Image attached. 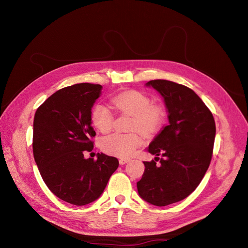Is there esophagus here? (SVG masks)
Masks as SVG:
<instances>
[{"mask_svg":"<svg viewBox=\"0 0 248 248\" xmlns=\"http://www.w3.org/2000/svg\"><path fill=\"white\" fill-rule=\"evenodd\" d=\"M119 162H120V164H125V163H127V162H129V159H127V158H121L119 160Z\"/></svg>","mask_w":248,"mask_h":248,"instance_id":"esophagus-1","label":"esophagus"}]
</instances>
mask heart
<instances>
[{"label":"heart","instance_id":"1","mask_svg":"<svg viewBox=\"0 0 248 248\" xmlns=\"http://www.w3.org/2000/svg\"><path fill=\"white\" fill-rule=\"evenodd\" d=\"M114 107L121 112L132 116L131 129L150 136L159 130L164 122L163 108L158 104H152L147 95L139 91H127L112 98ZM91 121L97 130L108 132L114 123V116L108 107L103 103H96L92 112ZM141 145V138L138 133H112L103 138L101 147L104 152L118 157H130Z\"/></svg>","mask_w":248,"mask_h":248}]
</instances>
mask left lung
<instances>
[{
	"mask_svg": "<svg viewBox=\"0 0 248 248\" xmlns=\"http://www.w3.org/2000/svg\"><path fill=\"white\" fill-rule=\"evenodd\" d=\"M146 87L161 95L169 124L147 148L156 157L144 161L137 186L142 200L163 207L184 200L199 186L212 158L216 128L211 111L191 89L166 79L150 80Z\"/></svg>",
	"mask_w": 248,
	"mask_h": 248,
	"instance_id": "8db88e82",
	"label": "left lung"
}]
</instances>
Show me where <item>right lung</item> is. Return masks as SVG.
<instances>
[{
	"mask_svg": "<svg viewBox=\"0 0 248 248\" xmlns=\"http://www.w3.org/2000/svg\"><path fill=\"white\" fill-rule=\"evenodd\" d=\"M102 86L82 82L59 90L37 108L33 153L40 175L59 199L76 206L98 199L118 167L116 157L85 158L95 137L91 112Z\"/></svg>",
	"mask_w": 248,
	"mask_h": 248,
	"instance_id": "obj_1",
	"label": "right lung"
}]
</instances>
